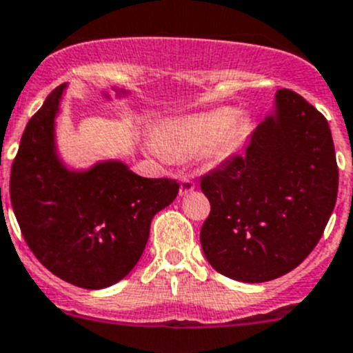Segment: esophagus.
Segmentation results:
<instances>
[{
  "mask_svg": "<svg viewBox=\"0 0 353 353\" xmlns=\"http://www.w3.org/2000/svg\"><path fill=\"white\" fill-rule=\"evenodd\" d=\"M193 190H194V181L190 179V177H183V179H181V184H179L181 196H186V194L191 193Z\"/></svg>",
  "mask_w": 353,
  "mask_h": 353,
  "instance_id": "obj_1",
  "label": "esophagus"
}]
</instances>
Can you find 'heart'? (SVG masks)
I'll list each match as a JSON object with an SVG mask.
<instances>
[{"instance_id": "b5f03b06", "label": "heart", "mask_w": 353, "mask_h": 353, "mask_svg": "<svg viewBox=\"0 0 353 353\" xmlns=\"http://www.w3.org/2000/svg\"><path fill=\"white\" fill-rule=\"evenodd\" d=\"M246 132L245 119L234 117L229 108H221L170 122L159 141L153 139L152 148L162 159H186L207 148L210 155L224 157L238 148Z\"/></svg>"}]
</instances>
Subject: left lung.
I'll return each mask as SVG.
<instances>
[{
	"label": "left lung",
	"instance_id": "8db88e82",
	"mask_svg": "<svg viewBox=\"0 0 353 353\" xmlns=\"http://www.w3.org/2000/svg\"><path fill=\"white\" fill-rule=\"evenodd\" d=\"M200 188L210 201L200 241L212 268L243 283L285 276L316 248L336 203L326 117L295 91L279 90L274 117Z\"/></svg>",
	"mask_w": 353,
	"mask_h": 353
}]
</instances>
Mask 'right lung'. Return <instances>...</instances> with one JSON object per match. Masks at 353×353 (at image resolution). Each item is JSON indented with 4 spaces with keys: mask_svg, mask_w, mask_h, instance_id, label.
<instances>
[{
    "mask_svg": "<svg viewBox=\"0 0 353 353\" xmlns=\"http://www.w3.org/2000/svg\"><path fill=\"white\" fill-rule=\"evenodd\" d=\"M58 85L27 122L10 176V198L30 252L63 281L85 290L132 271L157 212L174 201L176 179H148L121 162L67 170L54 153Z\"/></svg>",
    "mask_w": 353,
    "mask_h": 353,
    "instance_id": "right-lung-1",
    "label": "right lung"
}]
</instances>
